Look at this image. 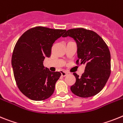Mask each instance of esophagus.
I'll use <instances>...</instances> for the list:
<instances>
[{"mask_svg": "<svg viewBox=\"0 0 123 123\" xmlns=\"http://www.w3.org/2000/svg\"><path fill=\"white\" fill-rule=\"evenodd\" d=\"M68 74V72H66V71H62L61 72V75L62 77L66 76V75H67Z\"/></svg>", "mask_w": 123, "mask_h": 123, "instance_id": "1", "label": "esophagus"}]
</instances>
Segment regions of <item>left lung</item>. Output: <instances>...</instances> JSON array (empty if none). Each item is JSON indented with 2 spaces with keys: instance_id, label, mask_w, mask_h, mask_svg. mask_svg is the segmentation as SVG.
I'll use <instances>...</instances> for the list:
<instances>
[{
  "instance_id": "1",
  "label": "left lung",
  "mask_w": 123,
  "mask_h": 123,
  "mask_svg": "<svg viewBox=\"0 0 123 123\" xmlns=\"http://www.w3.org/2000/svg\"><path fill=\"white\" fill-rule=\"evenodd\" d=\"M70 36L77 44V65H85L79 77L73 73L76 81L70 87L72 92L82 98L93 97L103 89L111 74L110 52L101 36L83 28L68 30L62 37Z\"/></svg>"
}]
</instances>
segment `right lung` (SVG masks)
<instances>
[{
	"label": "right lung",
	"mask_w": 123,
	"mask_h": 123,
	"mask_svg": "<svg viewBox=\"0 0 123 123\" xmlns=\"http://www.w3.org/2000/svg\"><path fill=\"white\" fill-rule=\"evenodd\" d=\"M66 31L36 26L25 32L18 39L12 65L17 86L28 98L42 101L54 93L61 74L51 72L44 67L43 61L46 57L51 56L53 43Z\"/></svg>",
	"instance_id": "right-lung-1"
}]
</instances>
